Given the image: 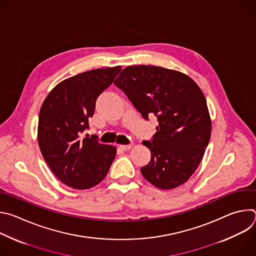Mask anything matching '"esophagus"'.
<instances>
[{
  "label": "esophagus",
  "mask_w": 256,
  "mask_h": 256,
  "mask_svg": "<svg viewBox=\"0 0 256 256\" xmlns=\"http://www.w3.org/2000/svg\"><path fill=\"white\" fill-rule=\"evenodd\" d=\"M132 144H120V148L124 151L130 150V149H132Z\"/></svg>",
  "instance_id": "esophagus-1"
}]
</instances>
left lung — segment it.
Wrapping results in <instances>:
<instances>
[{"label":"left lung","mask_w":256,"mask_h":256,"mask_svg":"<svg viewBox=\"0 0 256 256\" xmlns=\"http://www.w3.org/2000/svg\"><path fill=\"white\" fill-rule=\"evenodd\" d=\"M114 84L144 120L159 122L152 142L142 144L151 161L140 168L146 180L160 190H173L192 177L210 138L212 120L206 97L186 74L157 66H128Z\"/></svg>","instance_id":"left-lung-1"}]
</instances>
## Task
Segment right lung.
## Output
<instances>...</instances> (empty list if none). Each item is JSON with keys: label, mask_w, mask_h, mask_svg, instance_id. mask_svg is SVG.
Masks as SVG:
<instances>
[{"label": "right lung", "mask_w": 256, "mask_h": 256, "mask_svg": "<svg viewBox=\"0 0 256 256\" xmlns=\"http://www.w3.org/2000/svg\"><path fill=\"white\" fill-rule=\"evenodd\" d=\"M120 70V66L96 68L68 78L48 93L40 107L38 140L42 157L62 184L74 190L100 184L116 158V146L82 134L98 96Z\"/></svg>", "instance_id": "1"}]
</instances>
